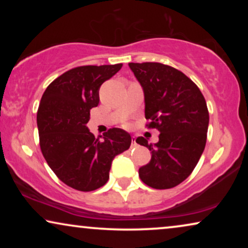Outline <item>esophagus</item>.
<instances>
[{"instance_id":"obj_1","label":"esophagus","mask_w":248,"mask_h":248,"mask_svg":"<svg viewBox=\"0 0 248 248\" xmlns=\"http://www.w3.org/2000/svg\"><path fill=\"white\" fill-rule=\"evenodd\" d=\"M132 148H135L138 145V143H137V139H135V137H133L132 138Z\"/></svg>"}]
</instances>
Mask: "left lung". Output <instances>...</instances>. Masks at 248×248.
<instances>
[{"instance_id": "1", "label": "left lung", "mask_w": 248, "mask_h": 248, "mask_svg": "<svg viewBox=\"0 0 248 248\" xmlns=\"http://www.w3.org/2000/svg\"><path fill=\"white\" fill-rule=\"evenodd\" d=\"M144 94V115L160 132L157 143L139 137L151 160L139 169L152 188L175 187L191 175L203 154L209 111L198 86L181 71L161 63H128Z\"/></svg>"}]
</instances>
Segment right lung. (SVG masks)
Segmentation results:
<instances>
[{
	"label": "right lung",
	"instance_id": "obj_1",
	"mask_svg": "<svg viewBox=\"0 0 248 248\" xmlns=\"http://www.w3.org/2000/svg\"><path fill=\"white\" fill-rule=\"evenodd\" d=\"M123 64L72 69L47 87L37 113L40 149L63 183L90 192L106 184L111 162L130 148L132 138L114 127L94 138L88 128L90 109L99 104V89Z\"/></svg>",
	"mask_w": 248,
	"mask_h": 248
}]
</instances>
